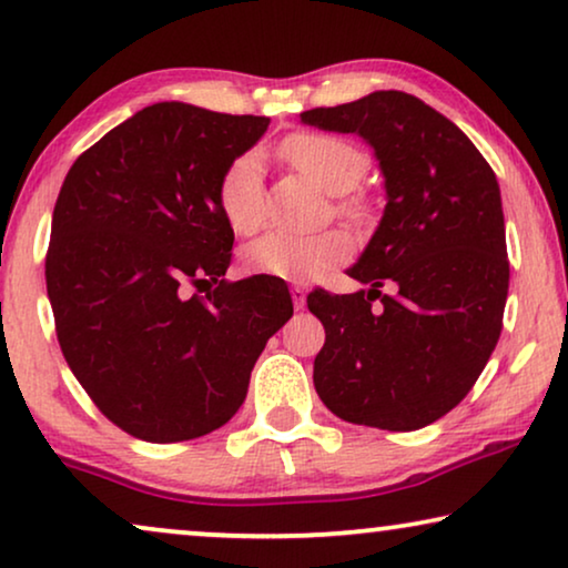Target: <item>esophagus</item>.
<instances>
[{
  "label": "esophagus",
  "mask_w": 568,
  "mask_h": 568,
  "mask_svg": "<svg viewBox=\"0 0 568 568\" xmlns=\"http://www.w3.org/2000/svg\"><path fill=\"white\" fill-rule=\"evenodd\" d=\"M290 294H292V302H294V307H297V310L305 307V300H307V292H305V286L294 284L292 290H290Z\"/></svg>",
  "instance_id": "esophagus-1"
}]
</instances>
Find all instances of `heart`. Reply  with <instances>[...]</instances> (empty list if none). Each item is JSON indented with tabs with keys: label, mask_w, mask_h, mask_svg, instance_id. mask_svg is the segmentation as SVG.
Wrapping results in <instances>:
<instances>
[{
	"label": "heart",
	"mask_w": 568,
	"mask_h": 568,
	"mask_svg": "<svg viewBox=\"0 0 568 568\" xmlns=\"http://www.w3.org/2000/svg\"><path fill=\"white\" fill-rule=\"evenodd\" d=\"M282 158L321 185L328 193H346L367 173L369 160L362 146L344 136L321 134V131H300L284 139L278 146ZM216 204L235 235H253L263 224V183L261 162L255 154H243L224 170L216 189ZM338 212L348 220H362L364 209L356 199H344ZM348 253V237L338 230L315 232V235H292V232H271L255 240L245 253V266L253 274H266L286 282H305L323 274L325 268Z\"/></svg>",
	"instance_id": "b5f03b06"
}]
</instances>
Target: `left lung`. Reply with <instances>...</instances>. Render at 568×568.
<instances>
[{
  "instance_id": "obj_1",
  "label": "left lung",
  "mask_w": 568,
  "mask_h": 568,
  "mask_svg": "<svg viewBox=\"0 0 568 568\" xmlns=\"http://www.w3.org/2000/svg\"><path fill=\"white\" fill-rule=\"evenodd\" d=\"M300 115L359 134L387 193L379 227L348 268L369 290L307 297L325 328L315 390L344 422L422 429L470 393L499 341L509 290L499 183L476 144L408 92Z\"/></svg>"
}]
</instances>
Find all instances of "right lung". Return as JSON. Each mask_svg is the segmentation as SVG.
Segmentation results:
<instances>
[{
  "label": "right lung",
  "mask_w": 568,
  "mask_h": 568,
  "mask_svg": "<svg viewBox=\"0 0 568 568\" xmlns=\"http://www.w3.org/2000/svg\"><path fill=\"white\" fill-rule=\"evenodd\" d=\"M266 129V115L154 103L64 178L45 253L59 346L131 437L168 445L227 424L266 341L294 313L276 276L222 278L235 232L216 189ZM189 283L210 290L185 298Z\"/></svg>",
  "instance_id": "add662e5"
}]
</instances>
